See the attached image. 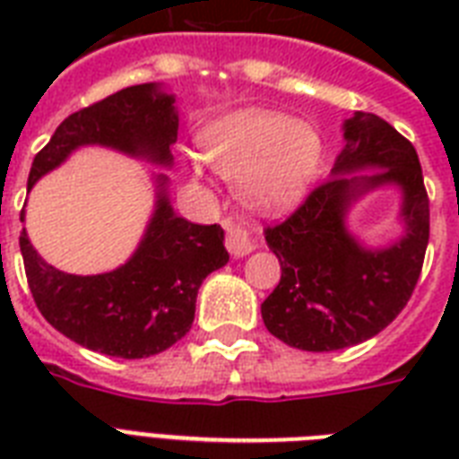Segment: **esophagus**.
<instances>
[{"instance_id":"obj_1","label":"esophagus","mask_w":459,"mask_h":459,"mask_svg":"<svg viewBox=\"0 0 459 459\" xmlns=\"http://www.w3.org/2000/svg\"><path fill=\"white\" fill-rule=\"evenodd\" d=\"M223 229H226V247L233 257H245L252 250H257V229L247 223H236L233 219H226Z\"/></svg>"}]
</instances>
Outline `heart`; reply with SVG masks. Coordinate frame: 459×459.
<instances>
[{
	"mask_svg": "<svg viewBox=\"0 0 459 459\" xmlns=\"http://www.w3.org/2000/svg\"><path fill=\"white\" fill-rule=\"evenodd\" d=\"M202 154L221 178L238 180L245 204L281 212L300 202L321 169L319 131L286 114L240 109L202 131Z\"/></svg>",
	"mask_w": 459,
	"mask_h": 459,
	"instance_id": "heart-1",
	"label": "heart"
}]
</instances>
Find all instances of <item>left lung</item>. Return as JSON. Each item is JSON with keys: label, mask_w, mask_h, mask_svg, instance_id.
I'll return each mask as SVG.
<instances>
[{"label": "left lung", "mask_w": 459, "mask_h": 459, "mask_svg": "<svg viewBox=\"0 0 459 459\" xmlns=\"http://www.w3.org/2000/svg\"><path fill=\"white\" fill-rule=\"evenodd\" d=\"M342 138L331 178L264 230L281 281L262 302V319L269 333L307 352L350 348L384 331L410 300L429 245V197L412 143L367 111L342 124ZM384 185L401 190L403 236L369 248L347 229V214Z\"/></svg>", "instance_id": "left-lung-1"}]
</instances>
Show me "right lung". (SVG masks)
I'll list each match as a JSON object with an SVG mask.
<instances>
[{
    "label": "right lung",
    "mask_w": 459,
    "mask_h": 459,
    "mask_svg": "<svg viewBox=\"0 0 459 459\" xmlns=\"http://www.w3.org/2000/svg\"><path fill=\"white\" fill-rule=\"evenodd\" d=\"M176 138V97L157 82L118 90L61 121L32 161L28 190L85 145L109 147L171 169ZM154 187L157 200L145 236L114 272H61L39 257L25 229L18 238L32 300L59 333L82 348L124 359L164 352L193 326L202 281L229 262L221 226H200L176 214L166 173H154Z\"/></svg>",
    "instance_id": "obj_1"
}]
</instances>
